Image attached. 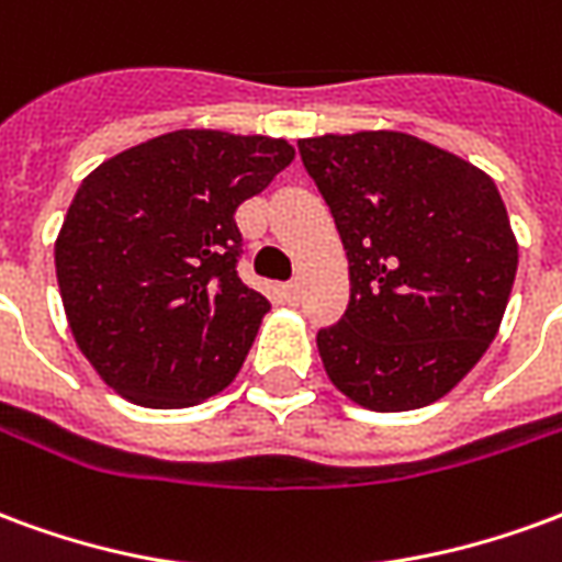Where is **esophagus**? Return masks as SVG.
<instances>
[{"label":"esophagus","mask_w":562,"mask_h":562,"mask_svg":"<svg viewBox=\"0 0 562 562\" xmlns=\"http://www.w3.org/2000/svg\"><path fill=\"white\" fill-rule=\"evenodd\" d=\"M280 294L285 304H297V297H301V285H297V282H285V285L280 289Z\"/></svg>","instance_id":"esophagus-1"}]
</instances>
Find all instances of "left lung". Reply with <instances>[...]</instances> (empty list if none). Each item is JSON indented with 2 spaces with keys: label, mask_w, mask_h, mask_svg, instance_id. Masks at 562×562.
<instances>
[{
  "label": "left lung",
  "mask_w": 562,
  "mask_h": 562,
  "mask_svg": "<svg viewBox=\"0 0 562 562\" xmlns=\"http://www.w3.org/2000/svg\"><path fill=\"white\" fill-rule=\"evenodd\" d=\"M297 149L349 258V306L316 337L325 373L373 413L446 397L494 342L518 270L494 180L406 132Z\"/></svg>",
  "instance_id": "obj_1"
}]
</instances>
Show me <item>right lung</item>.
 Listing matches in <instances>:
<instances>
[{"mask_svg": "<svg viewBox=\"0 0 562 562\" xmlns=\"http://www.w3.org/2000/svg\"><path fill=\"white\" fill-rule=\"evenodd\" d=\"M292 159L285 138L180 128L83 177L56 282L78 349L116 394L183 409L232 385L270 310L234 270V210Z\"/></svg>", "mask_w": 562, "mask_h": 562, "instance_id": "right-lung-1", "label": "right lung"}]
</instances>
